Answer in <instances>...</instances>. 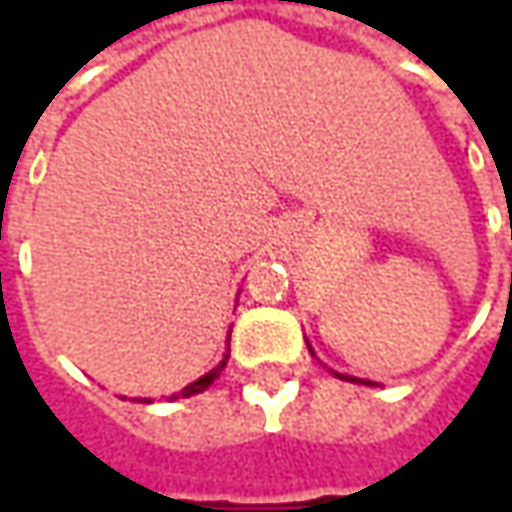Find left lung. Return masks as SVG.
<instances>
[{"instance_id": "8db88e82", "label": "left lung", "mask_w": 512, "mask_h": 512, "mask_svg": "<svg viewBox=\"0 0 512 512\" xmlns=\"http://www.w3.org/2000/svg\"><path fill=\"white\" fill-rule=\"evenodd\" d=\"M339 379H344V382H359V384H373V382H362V379H353V376H342V373H336Z\"/></svg>"}]
</instances>
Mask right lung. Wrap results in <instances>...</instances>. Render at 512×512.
Wrapping results in <instances>:
<instances>
[{"label": "right lung", "instance_id": "add662e5", "mask_svg": "<svg viewBox=\"0 0 512 512\" xmlns=\"http://www.w3.org/2000/svg\"><path fill=\"white\" fill-rule=\"evenodd\" d=\"M227 359H230V350H227V353H225V359L216 364V367H213L210 373H205L202 379H196V382H193V384H187L182 393H173V396H168L170 402H173V399H179V396H196V393H205L207 387H210V384H213V382H216V379H219V376H222V370H225ZM145 402H148V399H145Z\"/></svg>", "mask_w": 512, "mask_h": 512}]
</instances>
